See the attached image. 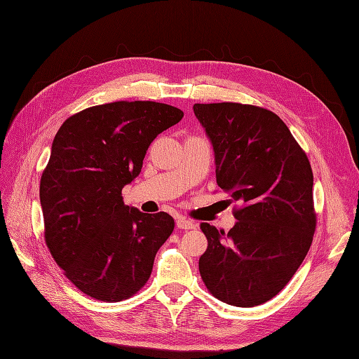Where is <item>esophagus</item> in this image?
Masks as SVG:
<instances>
[{"instance_id":"esophagus-1","label":"esophagus","mask_w":359,"mask_h":359,"mask_svg":"<svg viewBox=\"0 0 359 359\" xmlns=\"http://www.w3.org/2000/svg\"><path fill=\"white\" fill-rule=\"evenodd\" d=\"M176 226H177V229H182V231H191V229L196 227V223L189 222V219L183 218V217H179L176 219Z\"/></svg>"}]
</instances>
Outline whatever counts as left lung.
I'll return each instance as SVG.
<instances>
[{
	"label": "left lung",
	"mask_w": 359,
	"mask_h": 359,
	"mask_svg": "<svg viewBox=\"0 0 359 359\" xmlns=\"http://www.w3.org/2000/svg\"><path fill=\"white\" fill-rule=\"evenodd\" d=\"M212 142L217 183L240 201L224 233L201 223L208 249L198 270L227 305L250 308L283 290L316 232L314 176L305 151L271 110L240 103L194 104Z\"/></svg>",
	"instance_id": "left-lung-1"
}]
</instances>
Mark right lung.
Returning <instances> with one entry per match:
<instances>
[{
	"instance_id": "add662e5",
	"label": "right lung",
	"mask_w": 359,
	"mask_h": 359,
	"mask_svg": "<svg viewBox=\"0 0 359 359\" xmlns=\"http://www.w3.org/2000/svg\"><path fill=\"white\" fill-rule=\"evenodd\" d=\"M182 118L170 104L115 101L69 116L54 136L39 188L45 243L89 297L121 302L149 280L174 219L124 205L121 191L154 137Z\"/></svg>"
}]
</instances>
